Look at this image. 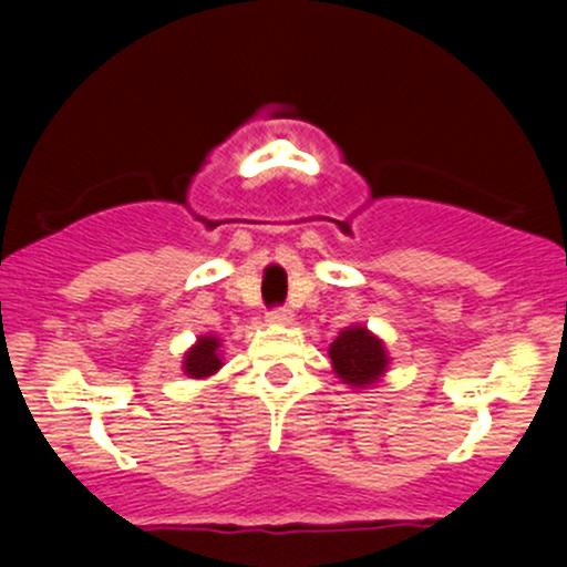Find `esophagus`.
Returning a JSON list of instances; mask_svg holds the SVG:
<instances>
[{"label": "esophagus", "instance_id": "esophagus-1", "mask_svg": "<svg viewBox=\"0 0 567 567\" xmlns=\"http://www.w3.org/2000/svg\"><path fill=\"white\" fill-rule=\"evenodd\" d=\"M269 322H275V324H290V322H292V315H290L288 306H279V309L269 311Z\"/></svg>", "mask_w": 567, "mask_h": 567}]
</instances>
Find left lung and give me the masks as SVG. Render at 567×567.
<instances>
[{
	"label": "left lung",
	"mask_w": 567,
	"mask_h": 567,
	"mask_svg": "<svg viewBox=\"0 0 567 567\" xmlns=\"http://www.w3.org/2000/svg\"><path fill=\"white\" fill-rule=\"evenodd\" d=\"M336 375L351 389H368L386 373L389 354L383 341L373 336L365 324H351L341 330L328 349Z\"/></svg>",
	"instance_id": "obj_1"
}]
</instances>
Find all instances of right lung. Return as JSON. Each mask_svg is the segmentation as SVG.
Masks as SVG:
<instances>
[{
  "label": "right lung",
  "mask_w": 567,
  "mask_h": 567,
  "mask_svg": "<svg viewBox=\"0 0 567 567\" xmlns=\"http://www.w3.org/2000/svg\"><path fill=\"white\" fill-rule=\"evenodd\" d=\"M220 341L216 336H199L197 343L184 354V373L188 379H207V375L218 373L220 365Z\"/></svg>",
  "instance_id": "add662e5"
}]
</instances>
